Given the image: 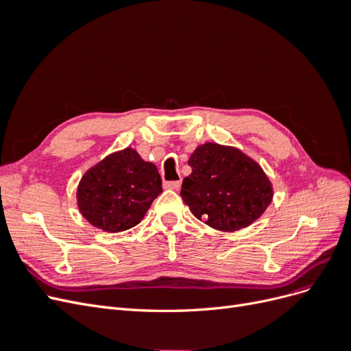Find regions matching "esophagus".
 Returning <instances> with one entry per match:
<instances>
[{
  "label": "esophagus",
  "instance_id": "34e87169",
  "mask_svg": "<svg viewBox=\"0 0 351 351\" xmlns=\"http://www.w3.org/2000/svg\"><path fill=\"white\" fill-rule=\"evenodd\" d=\"M180 186H182V182H165L164 187L168 190H178Z\"/></svg>",
  "mask_w": 351,
  "mask_h": 351
}]
</instances>
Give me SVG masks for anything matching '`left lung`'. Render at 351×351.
<instances>
[{
	"mask_svg": "<svg viewBox=\"0 0 351 351\" xmlns=\"http://www.w3.org/2000/svg\"><path fill=\"white\" fill-rule=\"evenodd\" d=\"M189 165L192 174L183 180L180 196L210 228L227 232L246 228L271 205V180L253 158L234 146L199 145Z\"/></svg>",
	"mask_w": 351,
	"mask_h": 351,
	"instance_id": "obj_1",
	"label": "left lung"
}]
</instances>
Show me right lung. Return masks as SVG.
Here are the masks:
<instances>
[{"label": "right lung", "mask_w": 351, "mask_h": 351, "mask_svg": "<svg viewBox=\"0 0 351 351\" xmlns=\"http://www.w3.org/2000/svg\"><path fill=\"white\" fill-rule=\"evenodd\" d=\"M161 192L156 165L142 159L133 147H125L107 155L82 176L76 200L90 226L120 232L139 224Z\"/></svg>", "instance_id": "obj_1"}]
</instances>
